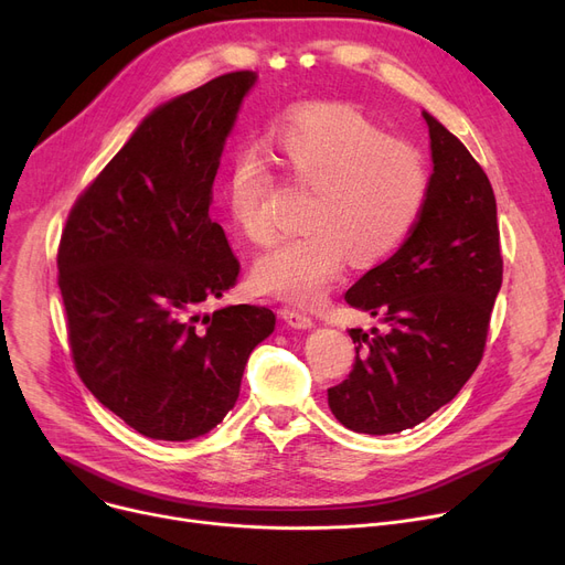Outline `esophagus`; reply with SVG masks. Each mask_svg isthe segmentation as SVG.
Masks as SVG:
<instances>
[{
	"label": "esophagus",
	"instance_id": "esophagus-1",
	"mask_svg": "<svg viewBox=\"0 0 565 565\" xmlns=\"http://www.w3.org/2000/svg\"><path fill=\"white\" fill-rule=\"evenodd\" d=\"M281 318L286 320L288 328L292 330H311L313 328V318L298 311V309H290V307H284L281 309Z\"/></svg>",
	"mask_w": 565,
	"mask_h": 565
}]
</instances>
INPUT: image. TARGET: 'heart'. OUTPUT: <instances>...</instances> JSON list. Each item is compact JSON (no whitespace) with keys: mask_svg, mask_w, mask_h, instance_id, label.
Here are the masks:
<instances>
[{"mask_svg":"<svg viewBox=\"0 0 565 565\" xmlns=\"http://www.w3.org/2000/svg\"><path fill=\"white\" fill-rule=\"evenodd\" d=\"M288 175L311 199L298 237L256 258V290L295 305H316L352 265L390 256L417 224L428 192L424 158L364 116L322 105L288 118L270 135ZM273 173L252 151L235 153L224 181L231 222L247 241H273Z\"/></svg>","mask_w":565,"mask_h":565,"instance_id":"b5f03b06","label":"heart"}]
</instances>
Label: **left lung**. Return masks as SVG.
<instances>
[{"label":"left lung","instance_id":"1","mask_svg":"<svg viewBox=\"0 0 565 565\" xmlns=\"http://www.w3.org/2000/svg\"><path fill=\"white\" fill-rule=\"evenodd\" d=\"M426 203L401 249L345 292L387 332L350 330L358 358L328 390L334 417L354 433L392 435L426 422L477 371L501 288L497 201L481 164L435 116Z\"/></svg>","mask_w":565,"mask_h":565}]
</instances>
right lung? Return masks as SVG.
Segmentation results:
<instances>
[{"mask_svg":"<svg viewBox=\"0 0 565 565\" xmlns=\"http://www.w3.org/2000/svg\"><path fill=\"white\" fill-rule=\"evenodd\" d=\"M256 79L228 73L156 107L75 201L62 233L58 288L75 369L151 439L211 433L241 394L252 350L275 332L267 307L199 313L241 275L207 211Z\"/></svg>","mask_w":565,"mask_h":565,"instance_id":"obj_1","label":"right lung"}]
</instances>
